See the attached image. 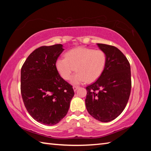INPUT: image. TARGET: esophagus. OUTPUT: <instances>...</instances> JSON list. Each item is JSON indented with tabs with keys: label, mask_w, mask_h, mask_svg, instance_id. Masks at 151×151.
I'll list each match as a JSON object with an SVG mask.
<instances>
[{
	"label": "esophagus",
	"mask_w": 151,
	"mask_h": 151,
	"mask_svg": "<svg viewBox=\"0 0 151 151\" xmlns=\"http://www.w3.org/2000/svg\"><path fill=\"white\" fill-rule=\"evenodd\" d=\"M78 88H79V86H73V89H74V91H76V90H77Z\"/></svg>",
	"instance_id": "esophagus-1"
}]
</instances>
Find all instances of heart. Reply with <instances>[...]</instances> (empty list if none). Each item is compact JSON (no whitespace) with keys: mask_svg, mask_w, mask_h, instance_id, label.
Instances as JSON below:
<instances>
[{"mask_svg":"<svg viewBox=\"0 0 151 151\" xmlns=\"http://www.w3.org/2000/svg\"><path fill=\"white\" fill-rule=\"evenodd\" d=\"M107 63V56L102 50L77 47L69 50L65 58L56 61V68L64 80H69L75 68L76 73L71 78L74 84L92 82L100 77Z\"/></svg>","mask_w":151,"mask_h":151,"instance_id":"1","label":"heart"}]
</instances>
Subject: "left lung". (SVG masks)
<instances>
[{
    "mask_svg": "<svg viewBox=\"0 0 151 151\" xmlns=\"http://www.w3.org/2000/svg\"><path fill=\"white\" fill-rule=\"evenodd\" d=\"M107 56L106 68L97 81L86 87L85 100L88 113L97 120L109 122L125 108L131 91L129 60L117 47L97 43Z\"/></svg>",
    "mask_w": 151,
    "mask_h": 151,
    "instance_id": "obj_1",
    "label": "left lung"
}]
</instances>
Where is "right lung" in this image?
Returning <instances> with one entry per match:
<instances>
[{
    "label": "right lung",
    "mask_w": 151,
    "mask_h": 151,
    "mask_svg": "<svg viewBox=\"0 0 151 151\" xmlns=\"http://www.w3.org/2000/svg\"><path fill=\"white\" fill-rule=\"evenodd\" d=\"M62 44L42 46L27 58L21 70V92L25 108L36 121L54 125L67 114L75 92L61 77L56 63Z\"/></svg>",
    "instance_id": "obj_1"
}]
</instances>
